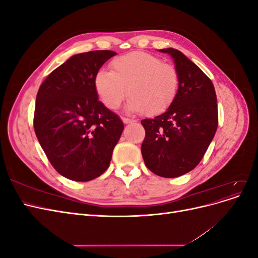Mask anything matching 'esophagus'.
<instances>
[{"mask_svg": "<svg viewBox=\"0 0 258 258\" xmlns=\"http://www.w3.org/2000/svg\"><path fill=\"white\" fill-rule=\"evenodd\" d=\"M122 121H123V123H132V122H135V120L134 119H130V118H126V117H122Z\"/></svg>", "mask_w": 258, "mask_h": 258, "instance_id": "obj_1", "label": "esophagus"}]
</instances>
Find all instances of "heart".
I'll use <instances>...</instances> for the list:
<instances>
[{"instance_id": "1", "label": "heart", "mask_w": 258, "mask_h": 258, "mask_svg": "<svg viewBox=\"0 0 258 258\" xmlns=\"http://www.w3.org/2000/svg\"><path fill=\"white\" fill-rule=\"evenodd\" d=\"M176 69L145 51H131L111 62V72L100 70L95 88L103 104L116 110L127 95V110L155 116L165 113L177 96Z\"/></svg>"}]
</instances>
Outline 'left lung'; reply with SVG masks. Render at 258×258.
Masks as SVG:
<instances>
[{"label":"left lung","mask_w":258,"mask_h":258,"mask_svg":"<svg viewBox=\"0 0 258 258\" xmlns=\"http://www.w3.org/2000/svg\"><path fill=\"white\" fill-rule=\"evenodd\" d=\"M160 51L174 61L178 92L165 113L141 120L145 129L141 152L153 173L177 177L196 168L212 142L218 123L217 99L212 82L183 52Z\"/></svg>","instance_id":"1"}]
</instances>
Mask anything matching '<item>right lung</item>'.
<instances>
[{
    "label": "right lung",
    "instance_id": "add662e5",
    "mask_svg": "<svg viewBox=\"0 0 258 258\" xmlns=\"http://www.w3.org/2000/svg\"><path fill=\"white\" fill-rule=\"evenodd\" d=\"M112 50L74 54L40 86L34 131L43 151L62 176L88 182L110 166L122 134L121 119L98 100L95 76L115 56Z\"/></svg>",
    "mask_w": 258,
    "mask_h": 258
}]
</instances>
